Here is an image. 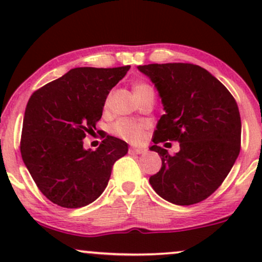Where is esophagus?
I'll list each match as a JSON object with an SVG mask.
<instances>
[{
    "label": "esophagus",
    "instance_id": "esophagus-1",
    "mask_svg": "<svg viewBox=\"0 0 262 262\" xmlns=\"http://www.w3.org/2000/svg\"><path fill=\"white\" fill-rule=\"evenodd\" d=\"M145 152V150L141 149V148H129V154H133V155H140Z\"/></svg>",
    "mask_w": 262,
    "mask_h": 262
}]
</instances>
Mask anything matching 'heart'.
<instances>
[{
  "instance_id": "1",
  "label": "heart",
  "mask_w": 262,
  "mask_h": 262,
  "mask_svg": "<svg viewBox=\"0 0 262 262\" xmlns=\"http://www.w3.org/2000/svg\"><path fill=\"white\" fill-rule=\"evenodd\" d=\"M135 96H143L146 93H154L152 87L145 82H137L133 86ZM148 124L141 121H133V119H121L113 125L114 134L118 135L122 139L129 141V143H138L143 139L145 129Z\"/></svg>"
}]
</instances>
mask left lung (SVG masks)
Returning <instances> with one entry per match:
<instances>
[{
  "label": "left lung",
  "mask_w": 262,
  "mask_h": 262,
  "mask_svg": "<svg viewBox=\"0 0 262 262\" xmlns=\"http://www.w3.org/2000/svg\"><path fill=\"white\" fill-rule=\"evenodd\" d=\"M158 90L164 106L150 150L162 165L149 182L159 196L179 206L208 198L233 167L240 152L242 121L231 93L206 69L185 62L138 66ZM179 141L170 156L158 146Z\"/></svg>",
  "instance_id": "1"
}]
</instances>
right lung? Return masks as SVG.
I'll use <instances>...</instances> for the list:
<instances>
[{"label": "right lung", "mask_w": 262, "mask_h": 262, "mask_svg": "<svg viewBox=\"0 0 262 262\" xmlns=\"http://www.w3.org/2000/svg\"><path fill=\"white\" fill-rule=\"evenodd\" d=\"M130 66L75 68L35 91L27 103L20 154L41 193L64 208L92 203L107 187L113 164L128 144L107 135L97 149H83L95 133L111 90Z\"/></svg>", "instance_id": "1"}]
</instances>
